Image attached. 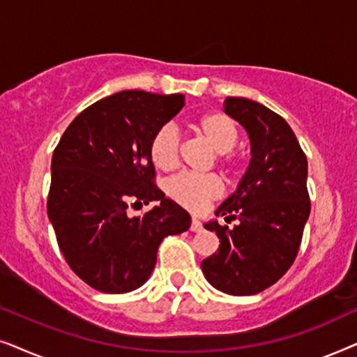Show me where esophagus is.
<instances>
[{
	"instance_id": "34e87169",
	"label": "esophagus",
	"mask_w": 357,
	"mask_h": 357,
	"mask_svg": "<svg viewBox=\"0 0 357 357\" xmlns=\"http://www.w3.org/2000/svg\"><path fill=\"white\" fill-rule=\"evenodd\" d=\"M202 230V222L197 217H192L191 220V231H201Z\"/></svg>"
}]
</instances>
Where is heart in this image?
Wrapping results in <instances>:
<instances>
[{
	"instance_id": "obj_1",
	"label": "heart",
	"mask_w": 357,
	"mask_h": 357,
	"mask_svg": "<svg viewBox=\"0 0 357 357\" xmlns=\"http://www.w3.org/2000/svg\"><path fill=\"white\" fill-rule=\"evenodd\" d=\"M194 129L217 151L218 163L225 166L227 171H236L240 158L234 153V149L238 144L240 129L234 119L220 111L206 112L196 119ZM179 151L181 139L174 127H160L151 137L149 153L156 168H174L179 161ZM166 191L181 206L191 211H201L207 202L222 196L223 184L215 174L183 173L169 179Z\"/></svg>"
}]
</instances>
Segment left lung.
<instances>
[{
	"mask_svg": "<svg viewBox=\"0 0 357 357\" xmlns=\"http://www.w3.org/2000/svg\"><path fill=\"white\" fill-rule=\"evenodd\" d=\"M225 114L248 132L251 160L236 191L215 211L234 228L207 222L220 246L202 261V273L218 291L255 296L291 268L310 215L307 156L284 119L246 98H227Z\"/></svg>",
	"mask_w": 357,
	"mask_h": 357,
	"instance_id": "1",
	"label": "left lung"
}]
</instances>
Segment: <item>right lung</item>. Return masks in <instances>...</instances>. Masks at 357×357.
Here are the masks:
<instances>
[{
  "mask_svg": "<svg viewBox=\"0 0 357 357\" xmlns=\"http://www.w3.org/2000/svg\"><path fill=\"white\" fill-rule=\"evenodd\" d=\"M184 106V94L127 89L79 112L54 150L47 213L66 263L106 294L144 286L165 236L191 215L155 186L149 145ZM156 202L144 216L128 206Z\"/></svg>",
  "mask_w": 357,
  "mask_h": 357,
  "instance_id": "obj_1",
  "label": "right lung"
}]
</instances>
